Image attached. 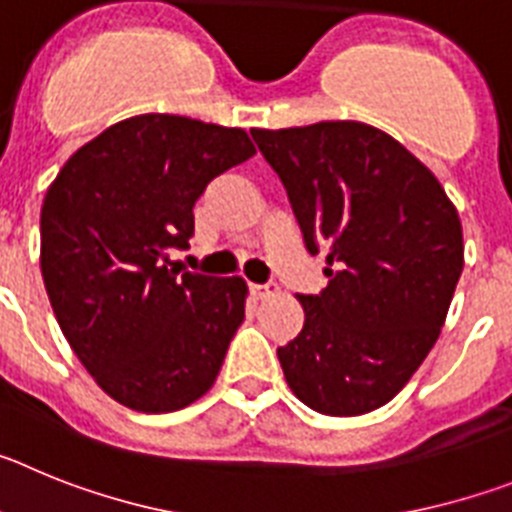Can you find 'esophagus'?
<instances>
[{
  "label": "esophagus",
  "instance_id": "obj_1",
  "mask_svg": "<svg viewBox=\"0 0 512 512\" xmlns=\"http://www.w3.org/2000/svg\"><path fill=\"white\" fill-rule=\"evenodd\" d=\"M251 292H253V297H259V300H266V297H271L274 295V292H279V284L277 282H264V284H253L251 287Z\"/></svg>",
  "mask_w": 512,
  "mask_h": 512
}]
</instances>
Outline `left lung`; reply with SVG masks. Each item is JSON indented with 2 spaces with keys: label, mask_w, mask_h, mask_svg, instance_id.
<instances>
[{
  "label": "left lung",
  "mask_w": 512,
  "mask_h": 512,
  "mask_svg": "<svg viewBox=\"0 0 512 512\" xmlns=\"http://www.w3.org/2000/svg\"><path fill=\"white\" fill-rule=\"evenodd\" d=\"M277 171L328 287L277 348L307 408L364 415L408 384L436 343L464 269L461 223L436 176L364 122L251 130Z\"/></svg>",
  "instance_id": "left-lung-1"
}]
</instances>
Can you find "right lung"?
Masks as SVG:
<instances>
[{"label":"right lung","mask_w":512,"mask_h":512,"mask_svg":"<svg viewBox=\"0 0 512 512\" xmlns=\"http://www.w3.org/2000/svg\"><path fill=\"white\" fill-rule=\"evenodd\" d=\"M256 153L241 128L138 115L58 171L40 210V269L63 336L112 400L171 413L215 382L246 318V282L169 269L194 202Z\"/></svg>","instance_id":"add662e5"}]
</instances>
